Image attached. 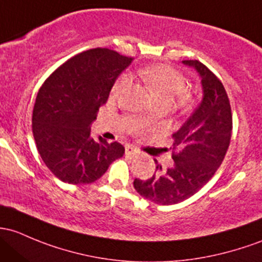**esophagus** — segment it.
<instances>
[{
	"mask_svg": "<svg viewBox=\"0 0 262 262\" xmlns=\"http://www.w3.org/2000/svg\"><path fill=\"white\" fill-rule=\"evenodd\" d=\"M137 154H138V150H137L136 148L130 147V145H128V147L125 148V156H128V157H136Z\"/></svg>",
	"mask_w": 262,
	"mask_h": 262,
	"instance_id": "1",
	"label": "esophagus"
}]
</instances>
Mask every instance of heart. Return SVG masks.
Returning <instances> with one entry per match:
<instances>
[{"mask_svg": "<svg viewBox=\"0 0 262 262\" xmlns=\"http://www.w3.org/2000/svg\"><path fill=\"white\" fill-rule=\"evenodd\" d=\"M139 75L145 86L153 93L158 103L170 105L178 95L186 90V78L172 66L166 64H154L139 71ZM130 85L128 75H120L113 86V94H120ZM182 103H189V96L184 95Z\"/></svg>", "mask_w": 262, "mask_h": 262, "instance_id": "b5f03b06", "label": "heart"}]
</instances>
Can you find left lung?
<instances>
[{"instance_id": "left-lung-1", "label": "left lung", "mask_w": 262, "mask_h": 262, "mask_svg": "<svg viewBox=\"0 0 262 262\" xmlns=\"http://www.w3.org/2000/svg\"><path fill=\"white\" fill-rule=\"evenodd\" d=\"M182 62L200 74L202 101L173 134V167L164 170L157 164V173L149 180L136 178L133 183L140 196L163 206L193 196L213 177L224 161L232 133L230 100L221 80L198 60Z\"/></svg>"}]
</instances>
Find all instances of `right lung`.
<instances>
[{"mask_svg": "<svg viewBox=\"0 0 262 262\" xmlns=\"http://www.w3.org/2000/svg\"><path fill=\"white\" fill-rule=\"evenodd\" d=\"M132 60L109 49H92L57 68L38 90L32 133L43 163L65 183H93L123 157L120 143L94 140L90 125Z\"/></svg>", "mask_w": 262, "mask_h": 262, "instance_id": "add662e5", "label": "right lung"}]
</instances>
